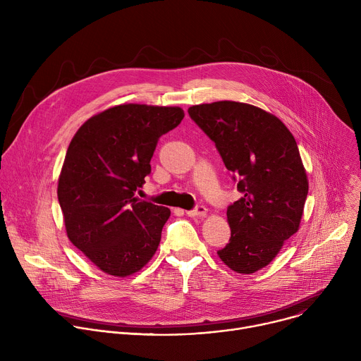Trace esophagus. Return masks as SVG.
I'll list each match as a JSON object with an SVG mask.
<instances>
[{"instance_id":"34e87169","label":"esophagus","mask_w":361,"mask_h":361,"mask_svg":"<svg viewBox=\"0 0 361 361\" xmlns=\"http://www.w3.org/2000/svg\"><path fill=\"white\" fill-rule=\"evenodd\" d=\"M185 214L188 217H205V214H207V209H205L204 205H197L194 210L185 212Z\"/></svg>"}]
</instances>
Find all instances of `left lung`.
<instances>
[{"label": "left lung", "mask_w": 361, "mask_h": 361, "mask_svg": "<svg viewBox=\"0 0 361 361\" xmlns=\"http://www.w3.org/2000/svg\"><path fill=\"white\" fill-rule=\"evenodd\" d=\"M188 114L216 142L243 192L228 205L231 237L217 254L233 271L252 274L298 231L308 180L297 142L280 118L244 102L192 106Z\"/></svg>", "instance_id": "left-lung-1"}]
</instances>
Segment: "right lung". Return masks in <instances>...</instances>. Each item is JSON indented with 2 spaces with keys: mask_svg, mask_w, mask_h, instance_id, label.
Here are the masks:
<instances>
[{
  "mask_svg": "<svg viewBox=\"0 0 361 361\" xmlns=\"http://www.w3.org/2000/svg\"><path fill=\"white\" fill-rule=\"evenodd\" d=\"M180 107L121 104L88 118L73 137L59 178L70 241L101 271L127 277L156 254L170 210L140 200L159 138Z\"/></svg>",
  "mask_w": 361,
  "mask_h": 361,
  "instance_id": "1",
  "label": "right lung"
}]
</instances>
